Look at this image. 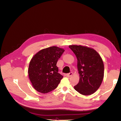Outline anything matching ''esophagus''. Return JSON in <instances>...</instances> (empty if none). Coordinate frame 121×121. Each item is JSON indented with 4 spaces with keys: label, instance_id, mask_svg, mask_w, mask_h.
<instances>
[{
    "label": "esophagus",
    "instance_id": "34e87169",
    "mask_svg": "<svg viewBox=\"0 0 121 121\" xmlns=\"http://www.w3.org/2000/svg\"><path fill=\"white\" fill-rule=\"evenodd\" d=\"M73 75V73L72 72H71L69 73H68V74H66V76L68 77H71Z\"/></svg>",
    "mask_w": 121,
    "mask_h": 121
}]
</instances>
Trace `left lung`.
<instances>
[{"instance_id":"8db88e82","label":"left lung","mask_w":121,"mask_h":121,"mask_svg":"<svg viewBox=\"0 0 121 121\" xmlns=\"http://www.w3.org/2000/svg\"><path fill=\"white\" fill-rule=\"evenodd\" d=\"M77 58L79 82L74 89L80 94L89 95L99 88L104 76V65L95 50L82 45L69 46Z\"/></svg>"}]
</instances>
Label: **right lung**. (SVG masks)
Returning a JSON list of instances; mask_svg holds the SVG:
<instances>
[{"instance_id": "obj_1", "label": "right lung", "mask_w": 121, "mask_h": 121, "mask_svg": "<svg viewBox=\"0 0 121 121\" xmlns=\"http://www.w3.org/2000/svg\"><path fill=\"white\" fill-rule=\"evenodd\" d=\"M65 50L57 46L43 49L32 58L28 69L29 78L34 88L46 93L57 87L63 76L58 73V60Z\"/></svg>"}]
</instances>
